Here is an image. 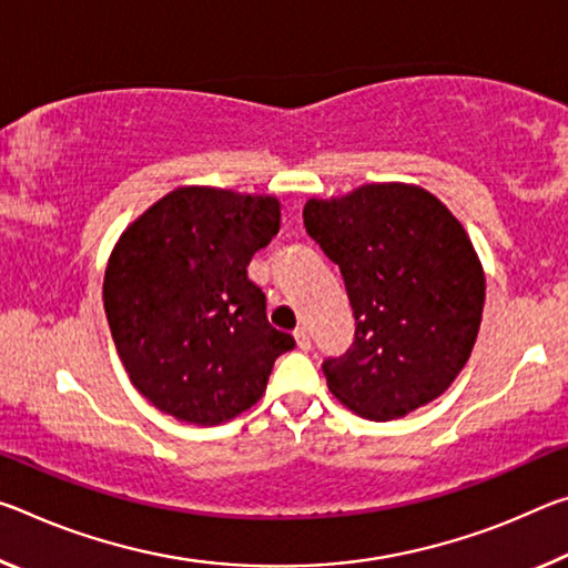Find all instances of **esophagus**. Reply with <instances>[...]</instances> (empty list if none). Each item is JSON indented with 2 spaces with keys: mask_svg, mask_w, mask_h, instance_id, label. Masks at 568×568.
I'll list each match as a JSON object with an SVG mask.
<instances>
[{
  "mask_svg": "<svg viewBox=\"0 0 568 568\" xmlns=\"http://www.w3.org/2000/svg\"><path fill=\"white\" fill-rule=\"evenodd\" d=\"M293 336H295V344H298L303 351L311 348V333H308V328H303V326L295 328Z\"/></svg>",
  "mask_w": 568,
  "mask_h": 568,
  "instance_id": "obj_1",
  "label": "esophagus"
}]
</instances>
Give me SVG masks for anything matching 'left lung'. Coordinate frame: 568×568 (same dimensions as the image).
<instances>
[{
  "label": "left lung",
  "instance_id": "left-lung-1",
  "mask_svg": "<svg viewBox=\"0 0 568 568\" xmlns=\"http://www.w3.org/2000/svg\"><path fill=\"white\" fill-rule=\"evenodd\" d=\"M305 232L344 275L354 344L323 362L328 389L358 417L425 407L457 379L478 338L485 275L453 212L414 184H364L308 200Z\"/></svg>",
  "mask_w": 568,
  "mask_h": 568
}]
</instances>
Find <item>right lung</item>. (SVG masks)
<instances>
[{
	"label": "right lung",
	"mask_w": 568,
	"mask_h": 568,
	"mask_svg": "<svg viewBox=\"0 0 568 568\" xmlns=\"http://www.w3.org/2000/svg\"><path fill=\"white\" fill-rule=\"evenodd\" d=\"M281 230V202L179 186L115 242L103 305L131 384L189 425H222L263 397L291 333L270 326L247 265Z\"/></svg>",
	"instance_id": "add662e5"
}]
</instances>
